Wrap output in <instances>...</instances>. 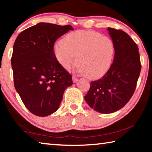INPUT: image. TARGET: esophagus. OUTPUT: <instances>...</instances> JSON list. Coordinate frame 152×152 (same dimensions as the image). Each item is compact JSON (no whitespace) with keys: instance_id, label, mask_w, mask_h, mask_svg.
I'll use <instances>...</instances> for the list:
<instances>
[{"instance_id":"1","label":"esophagus","mask_w":152,"mask_h":152,"mask_svg":"<svg viewBox=\"0 0 152 152\" xmlns=\"http://www.w3.org/2000/svg\"><path fill=\"white\" fill-rule=\"evenodd\" d=\"M72 80L74 83H76V82H78V78H76L75 76H72Z\"/></svg>"}]
</instances>
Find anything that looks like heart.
I'll return each instance as SVG.
<instances>
[{"label":"heart","mask_w":152,"mask_h":152,"mask_svg":"<svg viewBox=\"0 0 152 152\" xmlns=\"http://www.w3.org/2000/svg\"><path fill=\"white\" fill-rule=\"evenodd\" d=\"M111 38L94 31L80 30L68 33L54 48L56 60L66 70L76 58L79 72L91 79L103 76L110 69L115 56Z\"/></svg>","instance_id":"b5f03b06"}]
</instances>
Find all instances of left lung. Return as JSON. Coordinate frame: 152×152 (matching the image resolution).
I'll use <instances>...</instances> for the list:
<instances>
[{
	"mask_svg": "<svg viewBox=\"0 0 152 152\" xmlns=\"http://www.w3.org/2000/svg\"><path fill=\"white\" fill-rule=\"evenodd\" d=\"M115 43L114 60L109 71L101 79L91 82L84 96L92 109L109 114L117 111L132 97L141 71L137 44L127 33L108 28Z\"/></svg>",
	"mask_w": 152,
	"mask_h": 152,
	"instance_id": "1",
	"label": "left lung"
}]
</instances>
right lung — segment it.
I'll use <instances>...</instances> for the list:
<instances>
[{"label": "right lung", "mask_w": 152, "mask_h": 152, "mask_svg": "<svg viewBox=\"0 0 152 152\" xmlns=\"http://www.w3.org/2000/svg\"><path fill=\"white\" fill-rule=\"evenodd\" d=\"M70 30V25L39 23L17 36L11 65L14 84L31 113L45 117L58 109L64 91L72 85V75L56 60V41Z\"/></svg>", "instance_id": "1"}]
</instances>
